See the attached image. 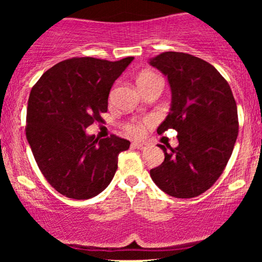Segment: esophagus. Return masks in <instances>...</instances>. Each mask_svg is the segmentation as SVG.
<instances>
[{"label": "esophagus", "mask_w": 262, "mask_h": 262, "mask_svg": "<svg viewBox=\"0 0 262 262\" xmlns=\"http://www.w3.org/2000/svg\"><path fill=\"white\" fill-rule=\"evenodd\" d=\"M133 146H134L135 149H139V150L148 149V144H145V143H137V141H135V143H133Z\"/></svg>", "instance_id": "34e87169"}]
</instances>
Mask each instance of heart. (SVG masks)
Instances as JSON below:
<instances>
[{"label":"heart","mask_w":262,"mask_h":262,"mask_svg":"<svg viewBox=\"0 0 262 262\" xmlns=\"http://www.w3.org/2000/svg\"><path fill=\"white\" fill-rule=\"evenodd\" d=\"M158 81H161L160 76L151 73V71H144V73H141L139 76H138L137 82L138 86L143 87L150 85V83L152 82H158ZM149 124V119H145V121H132L124 125V130L127 132L129 135H132V137H140V135H143L144 133V129H145L146 125Z\"/></svg>","instance_id":"b5f03b06"}]
</instances>
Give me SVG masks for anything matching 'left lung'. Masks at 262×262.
<instances>
[{
    "instance_id": "obj_1",
    "label": "left lung",
    "mask_w": 262,
    "mask_h": 262,
    "mask_svg": "<svg viewBox=\"0 0 262 262\" xmlns=\"http://www.w3.org/2000/svg\"><path fill=\"white\" fill-rule=\"evenodd\" d=\"M150 64L167 76L172 93L158 133L175 129L179 140L176 148L159 144L165 160L150 176L170 196L197 197L214 185L229 161L239 132L236 102L217 69L197 56L166 52Z\"/></svg>"
}]
</instances>
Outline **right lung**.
Segmentation results:
<instances>
[{
    "label": "right lung",
    "mask_w": 262,
    "mask_h": 262,
    "mask_svg": "<svg viewBox=\"0 0 262 262\" xmlns=\"http://www.w3.org/2000/svg\"><path fill=\"white\" fill-rule=\"evenodd\" d=\"M71 58L45 71L28 98L26 135L47 181L62 196L89 200L112 181L118 155L130 141L111 134L98 140L85 129L102 122L114 81L133 61Z\"/></svg>",
    "instance_id": "obj_1"
}]
</instances>
